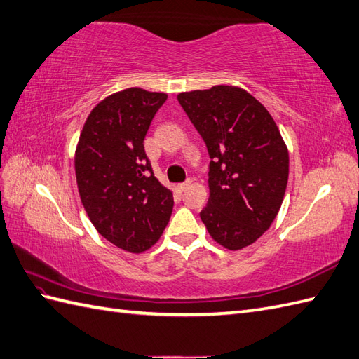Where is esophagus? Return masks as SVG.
I'll return each instance as SVG.
<instances>
[{"label":"esophagus","instance_id":"34e87169","mask_svg":"<svg viewBox=\"0 0 359 359\" xmlns=\"http://www.w3.org/2000/svg\"><path fill=\"white\" fill-rule=\"evenodd\" d=\"M191 183H193V180L191 179H188V180H185V182H182V183H179L177 185V188H179V191H187L189 187H191Z\"/></svg>","mask_w":359,"mask_h":359}]
</instances>
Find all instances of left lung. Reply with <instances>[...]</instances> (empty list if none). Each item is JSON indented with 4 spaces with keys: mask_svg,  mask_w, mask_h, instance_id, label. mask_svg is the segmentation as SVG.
<instances>
[{
    "mask_svg": "<svg viewBox=\"0 0 359 359\" xmlns=\"http://www.w3.org/2000/svg\"><path fill=\"white\" fill-rule=\"evenodd\" d=\"M177 101L211 157L210 200L200 219L222 246H249L277 217L287 185L289 153L277 123L238 87L187 91Z\"/></svg>",
    "mask_w": 359,
    "mask_h": 359,
    "instance_id": "obj_1",
    "label": "left lung"
}]
</instances>
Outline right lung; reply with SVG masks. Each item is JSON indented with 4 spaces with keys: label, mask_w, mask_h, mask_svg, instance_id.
Returning a JSON list of instances; mask_svg holds the SVG:
<instances>
[{
    "label": "right lung",
    "mask_w": 359,
    "mask_h": 359,
    "mask_svg": "<svg viewBox=\"0 0 359 359\" xmlns=\"http://www.w3.org/2000/svg\"><path fill=\"white\" fill-rule=\"evenodd\" d=\"M165 93L127 88L99 102L74 154L79 196L99 234L128 252H144L170 222L172 193L156 179L144 139Z\"/></svg>",
    "instance_id": "right-lung-1"
}]
</instances>
